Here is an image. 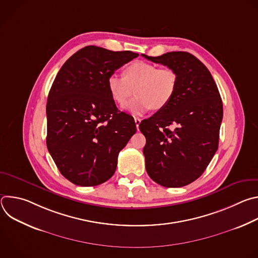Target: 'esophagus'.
<instances>
[{"label":"esophagus","mask_w":258,"mask_h":258,"mask_svg":"<svg viewBox=\"0 0 258 258\" xmlns=\"http://www.w3.org/2000/svg\"><path fill=\"white\" fill-rule=\"evenodd\" d=\"M135 122H136V126H137V128L139 130V125H140V123H141V119H140V118H138V117H135Z\"/></svg>","instance_id":"obj_1"}]
</instances>
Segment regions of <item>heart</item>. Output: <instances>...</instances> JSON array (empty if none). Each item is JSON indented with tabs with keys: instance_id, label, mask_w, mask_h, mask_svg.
Listing matches in <instances>:
<instances>
[{
	"instance_id": "b5f03b06",
	"label": "heart",
	"mask_w": 258,
	"mask_h": 258,
	"mask_svg": "<svg viewBox=\"0 0 258 258\" xmlns=\"http://www.w3.org/2000/svg\"><path fill=\"white\" fill-rule=\"evenodd\" d=\"M122 73L123 77L109 76L107 88L112 100L119 106L126 103L135 89V98L125 105V109L134 115H142L151 108H164L174 95L177 77L169 67L137 60L126 65Z\"/></svg>"
}]
</instances>
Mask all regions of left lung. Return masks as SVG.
<instances>
[{
	"label": "left lung",
	"instance_id": "obj_1",
	"mask_svg": "<svg viewBox=\"0 0 258 258\" xmlns=\"http://www.w3.org/2000/svg\"><path fill=\"white\" fill-rule=\"evenodd\" d=\"M142 56L173 69L177 77L167 106L139 125L146 138V170L160 186H187L204 172L218 148L222 98L207 67L192 54Z\"/></svg>",
	"mask_w": 258,
	"mask_h": 258
}]
</instances>
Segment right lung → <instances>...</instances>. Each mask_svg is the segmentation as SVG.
Instances as JSON below:
<instances>
[{"label":"right lung","instance_id":"add662e5","mask_svg":"<svg viewBox=\"0 0 258 258\" xmlns=\"http://www.w3.org/2000/svg\"><path fill=\"white\" fill-rule=\"evenodd\" d=\"M88 46L61 67L47 102V147L61 174L82 187L105 182L118 153L137 132L133 116L120 112L107 88L116 69L137 58Z\"/></svg>","mask_w":258,"mask_h":258}]
</instances>
